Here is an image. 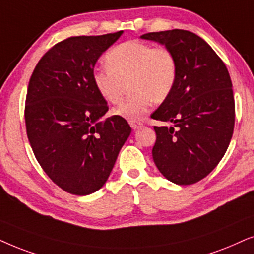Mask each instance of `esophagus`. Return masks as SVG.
<instances>
[{
    "label": "esophagus",
    "mask_w": 254,
    "mask_h": 254,
    "mask_svg": "<svg viewBox=\"0 0 254 254\" xmlns=\"http://www.w3.org/2000/svg\"><path fill=\"white\" fill-rule=\"evenodd\" d=\"M130 127H132L133 130H137L138 127H141V123L140 122H138V121H133V122H130Z\"/></svg>",
    "instance_id": "esophagus-1"
}]
</instances>
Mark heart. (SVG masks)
<instances>
[{
	"label": "heart",
	"instance_id": "heart-1",
	"mask_svg": "<svg viewBox=\"0 0 254 254\" xmlns=\"http://www.w3.org/2000/svg\"><path fill=\"white\" fill-rule=\"evenodd\" d=\"M107 67L94 69L96 92L107 102L123 99L125 83L132 93L114 113L124 120H140L153 103H161L173 92L178 80V62L171 50L139 40H127L111 47L104 56Z\"/></svg>",
	"mask_w": 254,
	"mask_h": 254
}]
</instances>
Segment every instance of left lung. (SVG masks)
I'll return each mask as SVG.
<instances>
[{
  "mask_svg": "<svg viewBox=\"0 0 254 254\" xmlns=\"http://www.w3.org/2000/svg\"><path fill=\"white\" fill-rule=\"evenodd\" d=\"M171 50L178 62V80L167 100L151 115L171 125L154 127L155 166L177 185L207 177L228 150L235 127V99L225 64L209 44L187 30L148 32Z\"/></svg>",
  "mask_w": 254,
  "mask_h": 254,
  "instance_id": "obj_1",
  "label": "left lung"
}]
</instances>
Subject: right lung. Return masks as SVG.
<instances>
[{"instance_id":"right-lung-1","label":"right lung","mask_w":254,"mask_h":254,"mask_svg":"<svg viewBox=\"0 0 254 254\" xmlns=\"http://www.w3.org/2000/svg\"><path fill=\"white\" fill-rule=\"evenodd\" d=\"M122 33L59 42L30 77L24 110L30 145L47 177L69 194L99 190L131 133L117 115L101 120L109 107L92 80L97 59Z\"/></svg>"}]
</instances>
